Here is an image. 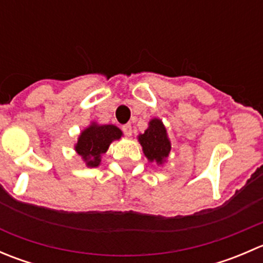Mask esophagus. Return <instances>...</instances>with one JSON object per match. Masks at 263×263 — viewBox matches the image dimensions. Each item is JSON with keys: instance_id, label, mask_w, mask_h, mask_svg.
Returning a JSON list of instances; mask_svg holds the SVG:
<instances>
[{"instance_id": "esophagus-1", "label": "esophagus", "mask_w": 263, "mask_h": 263, "mask_svg": "<svg viewBox=\"0 0 263 263\" xmlns=\"http://www.w3.org/2000/svg\"><path fill=\"white\" fill-rule=\"evenodd\" d=\"M122 129H123V132H124V135H126V136H131V135H132L131 124H124V126L122 127Z\"/></svg>"}]
</instances>
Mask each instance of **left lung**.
<instances>
[{"label":"left lung","mask_w":263,"mask_h":263,"mask_svg":"<svg viewBox=\"0 0 263 263\" xmlns=\"http://www.w3.org/2000/svg\"><path fill=\"white\" fill-rule=\"evenodd\" d=\"M137 140L142 146L144 155L150 163H155L160 166L166 163L172 150V142L160 118H151L148 121V127L144 134L137 136Z\"/></svg>","instance_id":"1"}]
</instances>
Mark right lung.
Here are the masks:
<instances>
[{
    "label": "right lung",
    "instance_id": "1",
    "mask_svg": "<svg viewBox=\"0 0 263 263\" xmlns=\"http://www.w3.org/2000/svg\"><path fill=\"white\" fill-rule=\"evenodd\" d=\"M123 132L115 124H99L92 121L80 132L73 148L87 168H97L102 164V156L110 144L121 140Z\"/></svg>",
    "mask_w": 263,
    "mask_h": 263
}]
</instances>
